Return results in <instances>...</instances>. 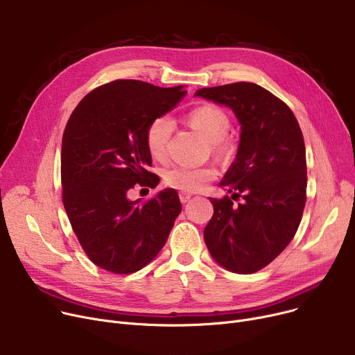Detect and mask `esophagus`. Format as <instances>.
I'll return each mask as SVG.
<instances>
[{"label": "esophagus", "instance_id": "obj_1", "mask_svg": "<svg viewBox=\"0 0 355 355\" xmlns=\"http://www.w3.org/2000/svg\"><path fill=\"white\" fill-rule=\"evenodd\" d=\"M190 198H191V194H189V193H180V200H181V202H187V201H190Z\"/></svg>", "mask_w": 355, "mask_h": 355}]
</instances>
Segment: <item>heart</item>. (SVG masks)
I'll return each instance as SVG.
<instances>
[{
	"label": "heart",
	"mask_w": 355,
	"mask_h": 355,
	"mask_svg": "<svg viewBox=\"0 0 355 355\" xmlns=\"http://www.w3.org/2000/svg\"><path fill=\"white\" fill-rule=\"evenodd\" d=\"M189 123L206 138L216 157L227 159L234 154V144L226 137L230 129V118L225 109L206 103L193 107L187 114ZM173 132V122L168 116H157L149 122L145 132V144L149 155L157 161H164L168 154V142ZM213 166L174 165L164 171L162 180L166 187L182 193H196L206 187L216 178Z\"/></svg>",
	"instance_id": "b5f03b06"
}]
</instances>
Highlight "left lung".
Wrapping results in <instances>:
<instances>
[{
    "mask_svg": "<svg viewBox=\"0 0 355 355\" xmlns=\"http://www.w3.org/2000/svg\"><path fill=\"white\" fill-rule=\"evenodd\" d=\"M196 96L233 109L241 125L239 151L220 187L230 197L210 198L214 214L204 241L218 265L234 273L268 266L291 243L306 202L302 130L291 107L256 83L202 87Z\"/></svg>",
    "mask_w": 355,
    "mask_h": 355,
    "instance_id": "8db88e82",
    "label": "left lung"
}]
</instances>
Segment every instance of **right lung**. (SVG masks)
Masks as SVG:
<instances>
[{
    "label": "right lung",
    "instance_id": "obj_1",
    "mask_svg": "<svg viewBox=\"0 0 355 355\" xmlns=\"http://www.w3.org/2000/svg\"><path fill=\"white\" fill-rule=\"evenodd\" d=\"M185 95L182 86L141 80L105 83L71 112L62 141V200L86 256L112 273H134L159 253L181 211L178 194L165 189L148 201H130L137 184L155 187L148 170L145 132L154 118Z\"/></svg>",
    "mask_w": 355,
    "mask_h": 355
}]
</instances>
